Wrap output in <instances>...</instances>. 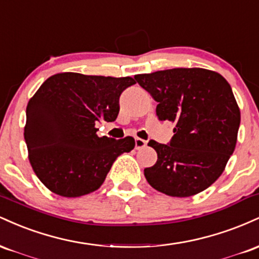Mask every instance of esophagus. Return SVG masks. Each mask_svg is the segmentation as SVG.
Masks as SVG:
<instances>
[{"label":"esophagus","mask_w":259,"mask_h":259,"mask_svg":"<svg viewBox=\"0 0 259 259\" xmlns=\"http://www.w3.org/2000/svg\"><path fill=\"white\" fill-rule=\"evenodd\" d=\"M146 145H147V142L145 141V140H142V139H140V138H136L135 139V147L138 148V150H140V148L146 147Z\"/></svg>","instance_id":"esophagus-1"}]
</instances>
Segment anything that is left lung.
I'll return each instance as SVG.
<instances>
[{
	"label": "left lung",
	"instance_id": "8db88e82",
	"mask_svg": "<svg viewBox=\"0 0 259 259\" xmlns=\"http://www.w3.org/2000/svg\"><path fill=\"white\" fill-rule=\"evenodd\" d=\"M135 79L158 102L159 120L174 125L169 145L148 142L158 158L145 169V178L171 197L200 194L221 177L236 146L241 114L231 86L203 68H174Z\"/></svg>",
	"mask_w": 259,
	"mask_h": 259
}]
</instances>
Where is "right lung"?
<instances>
[{"instance_id": "right-lung-1", "label": "right lung", "mask_w": 259, "mask_h": 259, "mask_svg": "<svg viewBox=\"0 0 259 259\" xmlns=\"http://www.w3.org/2000/svg\"><path fill=\"white\" fill-rule=\"evenodd\" d=\"M135 84L112 78L58 73L50 76L26 106L24 139L32 170L50 191L80 197L100 189L112 164L135 147L132 136H97L96 123L114 121L119 96Z\"/></svg>"}]
</instances>
